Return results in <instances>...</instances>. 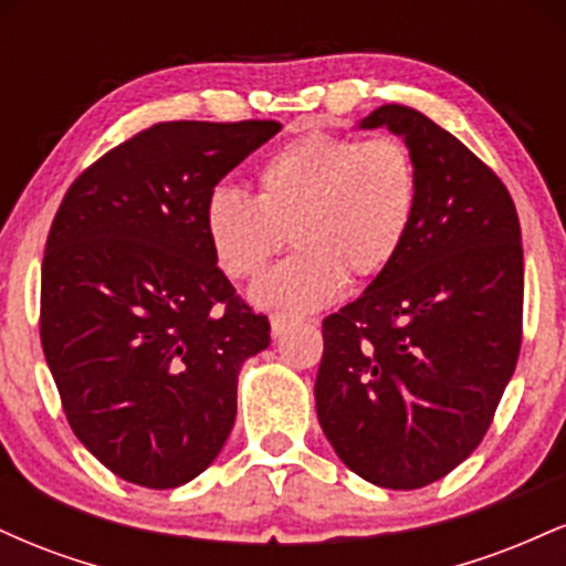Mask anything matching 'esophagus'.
<instances>
[{
    "instance_id": "esophagus-1",
    "label": "esophagus",
    "mask_w": 566,
    "mask_h": 566,
    "mask_svg": "<svg viewBox=\"0 0 566 566\" xmlns=\"http://www.w3.org/2000/svg\"><path fill=\"white\" fill-rule=\"evenodd\" d=\"M292 324V316L287 314H271V335L279 337L287 333V327Z\"/></svg>"
}]
</instances>
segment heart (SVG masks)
I'll use <instances>...</instances> for the list:
<instances>
[{
  "instance_id": "obj_1",
  "label": "heart",
  "mask_w": 566,
  "mask_h": 566,
  "mask_svg": "<svg viewBox=\"0 0 566 566\" xmlns=\"http://www.w3.org/2000/svg\"><path fill=\"white\" fill-rule=\"evenodd\" d=\"M258 197L216 186L205 233L231 279H250L290 239L297 252L261 276L252 301L305 314L327 305L350 279H373L405 247L420 201L412 148L396 135L356 140L305 133L258 167Z\"/></svg>"
}]
</instances>
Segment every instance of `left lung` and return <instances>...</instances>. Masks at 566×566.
<instances>
[{"instance_id": "1", "label": "left lung", "mask_w": 566, "mask_h": 566, "mask_svg": "<svg viewBox=\"0 0 566 566\" xmlns=\"http://www.w3.org/2000/svg\"><path fill=\"white\" fill-rule=\"evenodd\" d=\"M359 127L405 138L420 201L396 261L322 322L316 415L350 471L418 490L482 444L516 369L522 229L503 180L426 114L388 103Z\"/></svg>"}]
</instances>
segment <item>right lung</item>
<instances>
[{"label":"right lung","instance_id":"1","mask_svg":"<svg viewBox=\"0 0 566 566\" xmlns=\"http://www.w3.org/2000/svg\"><path fill=\"white\" fill-rule=\"evenodd\" d=\"M282 129L159 122L69 186L42 261L39 337L71 431L125 482L172 490L229 439L244 359L271 324L237 295L205 201Z\"/></svg>","mask_w":566,"mask_h":566}]
</instances>
